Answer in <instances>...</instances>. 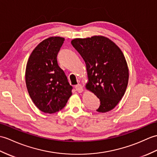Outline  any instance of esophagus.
Segmentation results:
<instances>
[{
	"label": "esophagus",
	"mask_w": 157,
	"mask_h": 157,
	"mask_svg": "<svg viewBox=\"0 0 157 157\" xmlns=\"http://www.w3.org/2000/svg\"><path fill=\"white\" fill-rule=\"evenodd\" d=\"M75 89L76 90L78 91V92H82L83 91V86L81 84H78L75 86Z\"/></svg>",
	"instance_id": "34e87169"
}]
</instances>
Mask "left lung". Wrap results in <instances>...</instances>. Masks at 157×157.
Wrapping results in <instances>:
<instances>
[{
    "label": "left lung",
    "mask_w": 157,
    "mask_h": 157,
    "mask_svg": "<svg viewBox=\"0 0 157 157\" xmlns=\"http://www.w3.org/2000/svg\"><path fill=\"white\" fill-rule=\"evenodd\" d=\"M71 43L86 65V89L100 99L96 111L112 110L124 95L128 82V65L121 49L103 36L74 39Z\"/></svg>",
    "instance_id": "obj_1"
}]
</instances>
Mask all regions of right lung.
Returning a JSON list of instances; mask_svg holds the SVG:
<instances>
[{
  "mask_svg": "<svg viewBox=\"0 0 157 157\" xmlns=\"http://www.w3.org/2000/svg\"><path fill=\"white\" fill-rule=\"evenodd\" d=\"M64 40L60 37L43 40L33 51L27 63L25 82L29 94L45 113L61 110L72 94L73 87L57 60Z\"/></svg>",
  "mask_w": 157,
  "mask_h": 157,
  "instance_id": "add662e5",
  "label": "right lung"
}]
</instances>
